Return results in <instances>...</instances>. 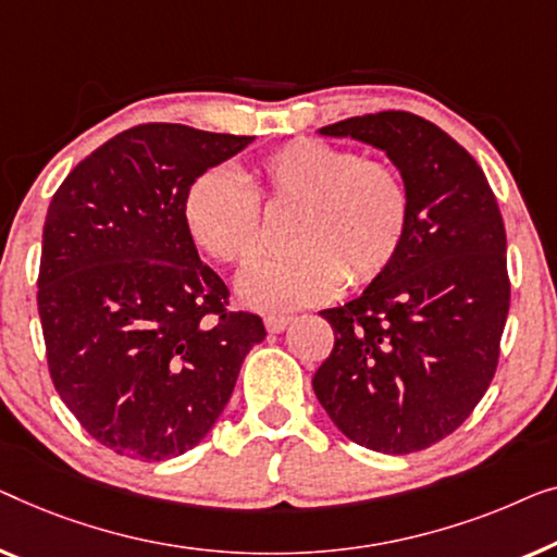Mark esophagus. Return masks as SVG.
Listing matches in <instances>:
<instances>
[{
	"label": "esophagus",
	"instance_id": "1",
	"mask_svg": "<svg viewBox=\"0 0 557 557\" xmlns=\"http://www.w3.org/2000/svg\"><path fill=\"white\" fill-rule=\"evenodd\" d=\"M289 323H293V318H289V315H268V318H264V327H268L270 333H282Z\"/></svg>",
	"mask_w": 557,
	"mask_h": 557
}]
</instances>
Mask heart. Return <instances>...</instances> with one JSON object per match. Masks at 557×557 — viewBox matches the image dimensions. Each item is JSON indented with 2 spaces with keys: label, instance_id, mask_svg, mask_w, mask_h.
Segmentation results:
<instances>
[{
  "label": "heart",
  "instance_id": "1",
  "mask_svg": "<svg viewBox=\"0 0 557 557\" xmlns=\"http://www.w3.org/2000/svg\"><path fill=\"white\" fill-rule=\"evenodd\" d=\"M249 186L230 169L194 178L184 224L219 262H247L262 247V194L272 209H297L287 242L295 252L264 257L237 280L247 308L295 310L323 302L343 280L363 285L396 260L409 230V189L394 166L348 148L300 138L264 156Z\"/></svg>",
  "mask_w": 557,
  "mask_h": 557
}]
</instances>
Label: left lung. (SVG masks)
Wrapping results in <instances>:
<instances>
[{"label":"left lung","mask_w":557,"mask_h":557,"mask_svg":"<svg viewBox=\"0 0 557 557\" xmlns=\"http://www.w3.org/2000/svg\"><path fill=\"white\" fill-rule=\"evenodd\" d=\"M318 133L386 153L411 207L396 260L356 300L320 312L335 346L312 388L350 442L426 449L461 426L495 375L510 310L503 214L480 163L421 115L383 111Z\"/></svg>","instance_id":"obj_1"}]
</instances>
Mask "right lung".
Returning a JSON list of instances; mask_svg holds the SVG:
<instances>
[{
	"label": "right lung",
	"mask_w": 557,
	"mask_h": 557,
	"mask_svg": "<svg viewBox=\"0 0 557 557\" xmlns=\"http://www.w3.org/2000/svg\"><path fill=\"white\" fill-rule=\"evenodd\" d=\"M255 136L144 123L92 151L54 191L37 280L54 388L115 454L163 461L197 446L264 341L184 224L194 178Z\"/></svg>",
	"instance_id": "1"
}]
</instances>
